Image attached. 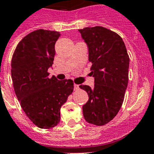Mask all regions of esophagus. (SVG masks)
I'll return each mask as SVG.
<instances>
[{"mask_svg":"<svg viewBox=\"0 0 154 154\" xmlns=\"http://www.w3.org/2000/svg\"><path fill=\"white\" fill-rule=\"evenodd\" d=\"M73 86H74V90H77L78 88H79V85H76V84H74V85H73Z\"/></svg>","mask_w":154,"mask_h":154,"instance_id":"esophagus-1","label":"esophagus"}]
</instances>
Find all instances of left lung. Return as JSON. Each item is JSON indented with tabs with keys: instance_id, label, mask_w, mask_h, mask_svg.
<instances>
[{
	"instance_id": "left-lung-1",
	"label": "left lung",
	"mask_w": 154,
	"mask_h": 154,
	"mask_svg": "<svg viewBox=\"0 0 154 154\" xmlns=\"http://www.w3.org/2000/svg\"><path fill=\"white\" fill-rule=\"evenodd\" d=\"M88 47V61L94 87L81 85L88 95L82 107L84 118L97 126H103L118 114L128 85L130 58L122 38L100 26L78 30Z\"/></svg>"
}]
</instances>
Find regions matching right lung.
Wrapping results in <instances>:
<instances>
[{"instance_id":"obj_1","label":"right lung","mask_w":154,"mask_h":154,"mask_svg":"<svg viewBox=\"0 0 154 154\" xmlns=\"http://www.w3.org/2000/svg\"><path fill=\"white\" fill-rule=\"evenodd\" d=\"M60 35L58 32L35 31L19 42L12 56L11 74L16 97L27 117L42 129L60 122L61 107L73 89L72 80L48 77Z\"/></svg>"}]
</instances>
